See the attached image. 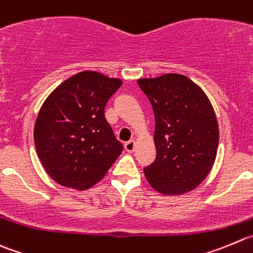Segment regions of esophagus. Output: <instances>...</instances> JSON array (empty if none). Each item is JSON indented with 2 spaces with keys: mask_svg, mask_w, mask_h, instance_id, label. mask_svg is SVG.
<instances>
[{
  "mask_svg": "<svg viewBox=\"0 0 253 253\" xmlns=\"http://www.w3.org/2000/svg\"><path fill=\"white\" fill-rule=\"evenodd\" d=\"M124 148H125V150L128 151V153H133L134 149H135V140L126 141L124 145Z\"/></svg>",
  "mask_w": 253,
  "mask_h": 253,
  "instance_id": "1",
  "label": "esophagus"
}]
</instances>
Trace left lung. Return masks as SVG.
I'll list each match as a JSON object with an SVG mask.
<instances>
[{"mask_svg": "<svg viewBox=\"0 0 253 253\" xmlns=\"http://www.w3.org/2000/svg\"><path fill=\"white\" fill-rule=\"evenodd\" d=\"M155 115L156 158L144 168L154 190L177 196L196 189L215 163L218 124L208 95L186 76L140 78Z\"/></svg>", "mask_w": 253, "mask_h": 253, "instance_id": "left-lung-1", "label": "left lung"}]
</instances>
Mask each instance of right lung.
<instances>
[{
  "instance_id": "add662e5",
  "label": "right lung",
  "mask_w": 253,
  "mask_h": 253,
  "mask_svg": "<svg viewBox=\"0 0 253 253\" xmlns=\"http://www.w3.org/2000/svg\"><path fill=\"white\" fill-rule=\"evenodd\" d=\"M122 84L119 78L83 71L45 98L33 136L41 164L57 184L90 189L122 154V143L104 117L105 104Z\"/></svg>"
}]
</instances>
